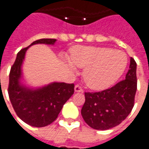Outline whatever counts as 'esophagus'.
I'll return each instance as SVG.
<instances>
[{
  "label": "esophagus",
  "instance_id": "esophagus-1",
  "mask_svg": "<svg viewBox=\"0 0 149 149\" xmlns=\"http://www.w3.org/2000/svg\"><path fill=\"white\" fill-rule=\"evenodd\" d=\"M75 91L76 92H82L83 89H82V87L81 86H79V85H76L75 86Z\"/></svg>",
  "mask_w": 149,
  "mask_h": 149
}]
</instances>
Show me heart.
<instances>
[{
    "mask_svg": "<svg viewBox=\"0 0 149 149\" xmlns=\"http://www.w3.org/2000/svg\"><path fill=\"white\" fill-rule=\"evenodd\" d=\"M71 60L68 63L70 69H75L73 64L85 68L82 74L85 83L97 91L105 90L116 83L128 65L125 52L106 47H75L72 49Z\"/></svg>",
    "mask_w": 149,
    "mask_h": 149,
    "instance_id": "heart-1",
    "label": "heart"
}]
</instances>
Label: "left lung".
<instances>
[{
    "label": "left lung",
    "instance_id": "1",
    "mask_svg": "<svg viewBox=\"0 0 149 149\" xmlns=\"http://www.w3.org/2000/svg\"><path fill=\"white\" fill-rule=\"evenodd\" d=\"M136 66L134 59L131 58L125 79L101 91L85 92L81 116L90 127L109 130L119 125L130 115L137 91Z\"/></svg>",
    "mask_w": 149,
    "mask_h": 149
}]
</instances>
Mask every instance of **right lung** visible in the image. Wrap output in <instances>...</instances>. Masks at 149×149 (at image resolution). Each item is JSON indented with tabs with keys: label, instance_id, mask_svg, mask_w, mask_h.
<instances>
[{
	"label": "right lung",
	"instance_id": "right-lung-1",
	"mask_svg": "<svg viewBox=\"0 0 149 149\" xmlns=\"http://www.w3.org/2000/svg\"><path fill=\"white\" fill-rule=\"evenodd\" d=\"M55 41V39H41L30 45L54 44ZM29 47L19 52L10 68L8 94L16 115L24 122L33 127H44L58 118L66 101L74 93V84L54 82L34 91L20 86L19 81L21 75L20 66Z\"/></svg>",
	"mask_w": 149,
	"mask_h": 149
}]
</instances>
